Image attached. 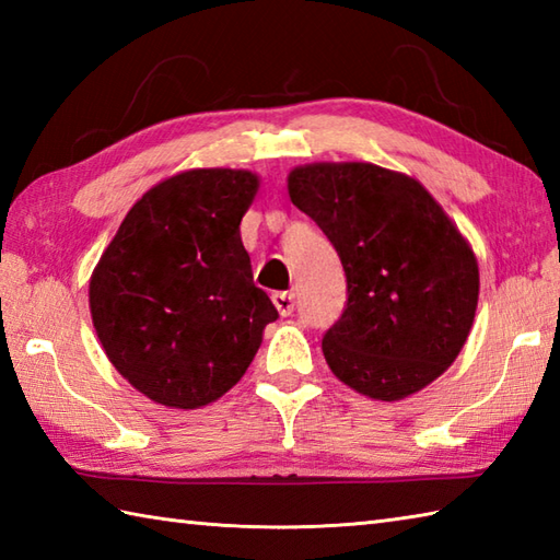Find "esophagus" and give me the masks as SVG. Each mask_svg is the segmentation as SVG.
<instances>
[{
    "instance_id": "34e87169",
    "label": "esophagus",
    "mask_w": 560,
    "mask_h": 560,
    "mask_svg": "<svg viewBox=\"0 0 560 560\" xmlns=\"http://www.w3.org/2000/svg\"><path fill=\"white\" fill-rule=\"evenodd\" d=\"M271 301H273V305H277V311H279V315H291L293 311H295V295L291 293V291H279V293H273L271 295Z\"/></svg>"
}]
</instances>
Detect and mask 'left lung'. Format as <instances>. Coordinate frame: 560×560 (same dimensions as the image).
Instances as JSON below:
<instances>
[{"label": "left lung", "instance_id": "left-lung-1", "mask_svg": "<svg viewBox=\"0 0 560 560\" xmlns=\"http://www.w3.org/2000/svg\"><path fill=\"white\" fill-rule=\"evenodd\" d=\"M289 195L347 273V305L323 337L331 373L383 401L443 375L469 337L479 267L425 187L373 163H313L291 171Z\"/></svg>", "mask_w": 560, "mask_h": 560}]
</instances>
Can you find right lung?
I'll return each instance as SVG.
<instances>
[{
    "label": "right lung",
    "mask_w": 560,
    "mask_h": 560,
    "mask_svg": "<svg viewBox=\"0 0 560 560\" xmlns=\"http://www.w3.org/2000/svg\"><path fill=\"white\" fill-rule=\"evenodd\" d=\"M257 175L197 168L129 209L91 277L93 327L129 385L175 409L229 392L279 317L255 287L241 219Z\"/></svg>",
    "instance_id": "1"
}]
</instances>
